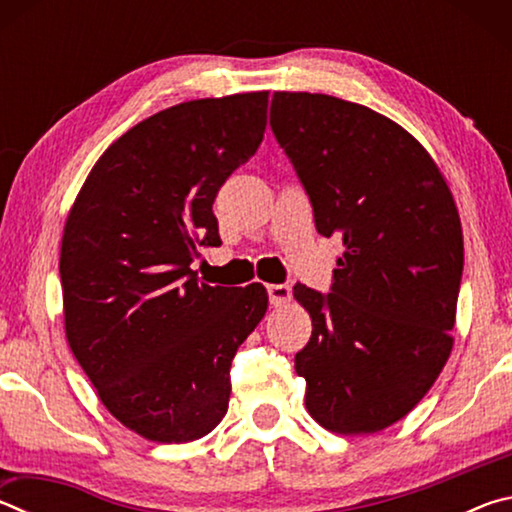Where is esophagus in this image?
I'll return each mask as SVG.
<instances>
[{"label": "esophagus", "instance_id": "34e87169", "mask_svg": "<svg viewBox=\"0 0 512 512\" xmlns=\"http://www.w3.org/2000/svg\"><path fill=\"white\" fill-rule=\"evenodd\" d=\"M268 291V300H271L273 307H284L291 302V287L289 284H271Z\"/></svg>", "mask_w": 512, "mask_h": 512}]
</instances>
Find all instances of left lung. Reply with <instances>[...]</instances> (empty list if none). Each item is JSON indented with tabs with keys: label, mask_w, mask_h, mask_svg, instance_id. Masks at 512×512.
Wrapping results in <instances>:
<instances>
[{
	"label": "left lung",
	"mask_w": 512,
	"mask_h": 512,
	"mask_svg": "<svg viewBox=\"0 0 512 512\" xmlns=\"http://www.w3.org/2000/svg\"><path fill=\"white\" fill-rule=\"evenodd\" d=\"M271 128L339 235L332 293L296 284L311 339L296 354L311 418L341 436L402 420L452 354L463 230L429 151L400 124L329 94L275 92Z\"/></svg>",
	"instance_id": "1"
}]
</instances>
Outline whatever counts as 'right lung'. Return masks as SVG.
<instances>
[{"label":"right lung","instance_id":"obj_1","mask_svg":"<svg viewBox=\"0 0 512 512\" xmlns=\"http://www.w3.org/2000/svg\"><path fill=\"white\" fill-rule=\"evenodd\" d=\"M268 92L178 103L112 142L67 214L65 334L103 406L153 443L223 420L230 363L268 309L262 284L198 282L196 244H219L212 203L262 144Z\"/></svg>","mask_w":512,"mask_h":512}]
</instances>
